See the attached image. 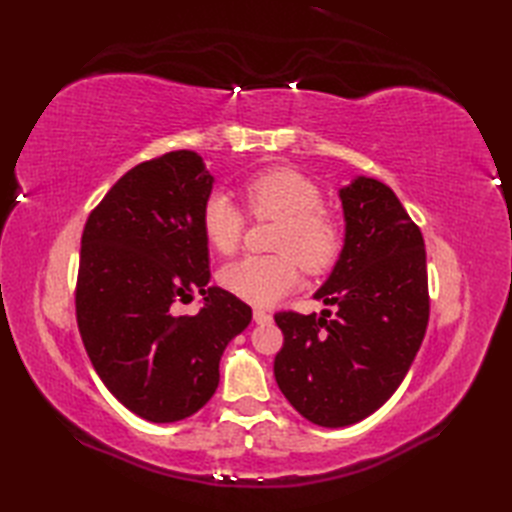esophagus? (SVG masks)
Returning <instances> with one entry per match:
<instances>
[{
    "label": "esophagus",
    "mask_w": 512,
    "mask_h": 512,
    "mask_svg": "<svg viewBox=\"0 0 512 512\" xmlns=\"http://www.w3.org/2000/svg\"><path fill=\"white\" fill-rule=\"evenodd\" d=\"M273 318H271V314H267L265 309H254V322L256 324H269Z\"/></svg>",
    "instance_id": "esophagus-1"
}]
</instances>
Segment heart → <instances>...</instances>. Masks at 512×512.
Listing matches in <instances>:
<instances>
[{
  "label": "heart",
  "instance_id": "1",
  "mask_svg": "<svg viewBox=\"0 0 512 512\" xmlns=\"http://www.w3.org/2000/svg\"><path fill=\"white\" fill-rule=\"evenodd\" d=\"M256 220H277L273 256H245L220 271L222 286L235 297L269 307L299 286L297 262L307 273L327 271L342 252L344 230L322 207L318 185L292 168H271L243 185ZM200 226L220 254H232L245 232V215L230 194L213 190L200 209Z\"/></svg>",
  "mask_w": 512,
  "mask_h": 512
}]
</instances>
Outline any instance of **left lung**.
<instances>
[{
	"label": "left lung",
	"mask_w": 512,
	"mask_h": 512,
	"mask_svg": "<svg viewBox=\"0 0 512 512\" xmlns=\"http://www.w3.org/2000/svg\"><path fill=\"white\" fill-rule=\"evenodd\" d=\"M339 198L344 250L314 294L335 305V316L275 314L284 333L273 363L277 386L320 427L376 412L406 378L429 320L425 241L395 192L356 177Z\"/></svg>",
	"instance_id": "obj_1"
}]
</instances>
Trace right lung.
Masks as SVG:
<instances>
[{"instance_id":"add662e5","label":"right lung","mask_w":512,"mask_h":512,"mask_svg":"<svg viewBox=\"0 0 512 512\" xmlns=\"http://www.w3.org/2000/svg\"><path fill=\"white\" fill-rule=\"evenodd\" d=\"M213 177L181 149L128 170L89 213L76 280V322L89 361L123 406L151 423L192 416L213 397L220 359L252 307L209 284L200 209ZM198 291L196 317L177 302Z\"/></svg>"}]
</instances>
